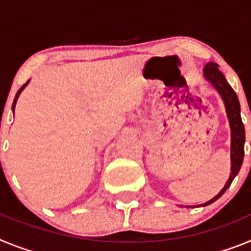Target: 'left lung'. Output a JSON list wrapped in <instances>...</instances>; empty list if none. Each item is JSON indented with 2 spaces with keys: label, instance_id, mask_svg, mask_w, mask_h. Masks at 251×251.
Here are the masks:
<instances>
[{
  "label": "left lung",
  "instance_id": "8db88e82",
  "mask_svg": "<svg viewBox=\"0 0 251 251\" xmlns=\"http://www.w3.org/2000/svg\"><path fill=\"white\" fill-rule=\"evenodd\" d=\"M203 75L212 85L215 86V89L220 93L221 98H223L224 103L226 106V113L229 117L230 127H231V174H230L229 179L224 188L220 191V194L212 199V200L207 201L206 203H202L201 206H207L216 201L219 197L223 196L225 191L231 185L232 179L238 175L240 171L241 163L244 159V142H245V129H244V124L240 117V104H239V99L236 97V93L234 92L229 83L226 81L225 76L223 73L219 70V66L215 63L206 64L205 69H203ZM188 207V206H187Z\"/></svg>",
  "mask_w": 251,
  "mask_h": 251
}]
</instances>
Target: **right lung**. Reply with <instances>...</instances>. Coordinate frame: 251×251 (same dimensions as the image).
Listing matches in <instances>:
<instances>
[{
  "instance_id": "1",
  "label": "right lung",
  "mask_w": 251,
  "mask_h": 251,
  "mask_svg": "<svg viewBox=\"0 0 251 251\" xmlns=\"http://www.w3.org/2000/svg\"><path fill=\"white\" fill-rule=\"evenodd\" d=\"M27 83H28V81H27ZM27 83H26V84H24V85H22V86H21V88H20V90H19V92H17L16 97H15V99H13V103H12V110H13V109H15V105H16V101H17V98H19V95H20V93H21V92H22V90H24V88H25V86H26V85H27Z\"/></svg>"
}]
</instances>
